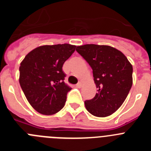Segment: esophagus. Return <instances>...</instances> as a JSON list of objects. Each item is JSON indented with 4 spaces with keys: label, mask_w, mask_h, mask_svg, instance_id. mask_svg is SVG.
Wrapping results in <instances>:
<instances>
[{
    "label": "esophagus",
    "mask_w": 151,
    "mask_h": 151,
    "mask_svg": "<svg viewBox=\"0 0 151 151\" xmlns=\"http://www.w3.org/2000/svg\"><path fill=\"white\" fill-rule=\"evenodd\" d=\"M82 84L81 83V82H78V83L76 85V87L78 88H82Z\"/></svg>",
    "instance_id": "esophagus-1"
}]
</instances>
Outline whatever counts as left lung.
Segmentation results:
<instances>
[{
  "mask_svg": "<svg viewBox=\"0 0 151 151\" xmlns=\"http://www.w3.org/2000/svg\"><path fill=\"white\" fill-rule=\"evenodd\" d=\"M76 51L93 70L97 93L85 101L88 111L97 117H106L122 106L132 85V64L122 52L108 45H85Z\"/></svg>",
  "mask_w": 151,
  "mask_h": 151,
  "instance_id": "8db88e82",
  "label": "left lung"
}]
</instances>
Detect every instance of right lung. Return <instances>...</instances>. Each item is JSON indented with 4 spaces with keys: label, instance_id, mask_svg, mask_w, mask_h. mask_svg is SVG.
Listing matches in <instances>:
<instances>
[{
    "label": "right lung",
    "instance_id": "add662e5",
    "mask_svg": "<svg viewBox=\"0 0 151 151\" xmlns=\"http://www.w3.org/2000/svg\"><path fill=\"white\" fill-rule=\"evenodd\" d=\"M76 46L43 45L30 51L19 66V84L31 106L44 115L62 109L71 88L64 82L63 65Z\"/></svg>",
    "mask_w": 151,
    "mask_h": 151
}]
</instances>
